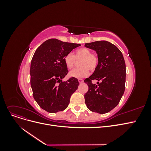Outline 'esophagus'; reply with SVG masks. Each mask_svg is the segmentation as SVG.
<instances>
[{"instance_id": "esophagus-1", "label": "esophagus", "mask_w": 151, "mask_h": 151, "mask_svg": "<svg viewBox=\"0 0 151 151\" xmlns=\"http://www.w3.org/2000/svg\"><path fill=\"white\" fill-rule=\"evenodd\" d=\"M78 81H79V83H83V82H84V80L83 79H79Z\"/></svg>"}]
</instances>
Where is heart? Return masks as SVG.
<instances>
[{"label":"heart","mask_w":151,"mask_h":151,"mask_svg":"<svg viewBox=\"0 0 151 151\" xmlns=\"http://www.w3.org/2000/svg\"><path fill=\"white\" fill-rule=\"evenodd\" d=\"M79 66L70 72L69 75L76 78H84L88 76L91 71H94L98 65L99 58L96 53H92L88 48L81 47L76 50L75 55L72 53L66 54L64 57V62L68 69H71L76 64V60H81Z\"/></svg>","instance_id":"1"}]
</instances>
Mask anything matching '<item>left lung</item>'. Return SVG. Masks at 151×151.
Here are the masks:
<instances>
[{"instance_id":"1","label":"left lung","mask_w":151,"mask_h":151,"mask_svg":"<svg viewBox=\"0 0 151 151\" xmlns=\"http://www.w3.org/2000/svg\"><path fill=\"white\" fill-rule=\"evenodd\" d=\"M85 47L96 51L98 65L84 83L89 87L84 94L87 107L93 112L106 113L119 103L125 89L126 66L120 50L107 41L86 43ZM98 81L97 84L92 81Z\"/></svg>"}]
</instances>
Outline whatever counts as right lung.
Segmentation results:
<instances>
[{
	"label": "right lung",
	"instance_id": "1",
	"mask_svg": "<svg viewBox=\"0 0 151 151\" xmlns=\"http://www.w3.org/2000/svg\"><path fill=\"white\" fill-rule=\"evenodd\" d=\"M79 46L80 44L50 39L36 49L31 62L30 82L33 98L44 110L56 113L67 108L79 83L73 77L62 81L68 72L64 57Z\"/></svg>",
	"mask_w": 151,
	"mask_h": 151
}]
</instances>
